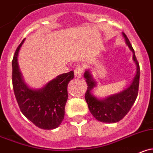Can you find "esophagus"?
I'll use <instances>...</instances> for the list:
<instances>
[{
  "instance_id": "1",
  "label": "esophagus",
  "mask_w": 153,
  "mask_h": 153,
  "mask_svg": "<svg viewBox=\"0 0 153 153\" xmlns=\"http://www.w3.org/2000/svg\"><path fill=\"white\" fill-rule=\"evenodd\" d=\"M82 72H83V68L81 66H79V65L76 66V68L74 70V76H75V77H81Z\"/></svg>"
}]
</instances>
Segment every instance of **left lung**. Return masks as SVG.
Listing matches in <instances>:
<instances>
[{"label":"left lung","mask_w":153,"mask_h":153,"mask_svg":"<svg viewBox=\"0 0 153 153\" xmlns=\"http://www.w3.org/2000/svg\"><path fill=\"white\" fill-rule=\"evenodd\" d=\"M126 43L133 52V60L137 66V73L133 81L128 88L121 92L99 99L91 93L93 88L96 86V82L88 70L85 71L84 77L88 87L85 94V98L88 109L92 116L97 120L102 123H114L120 121L125 117L133 106L138 94L140 80V66L134 54V50L128 38L123 32Z\"/></svg>","instance_id":"8db88e82"}]
</instances>
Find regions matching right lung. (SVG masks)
I'll list each match as a JSON object with an SVG mask.
<instances>
[{"instance_id": "add662e5", "label": "right lung", "mask_w": 153, "mask_h": 153, "mask_svg": "<svg viewBox=\"0 0 153 153\" xmlns=\"http://www.w3.org/2000/svg\"><path fill=\"white\" fill-rule=\"evenodd\" d=\"M24 40L16 50L12 62L16 99L22 114L36 126L46 130L56 128L65 117L68 85L74 79V71L60 74L40 88H30L25 82L18 64V54Z\"/></svg>"}]
</instances>
